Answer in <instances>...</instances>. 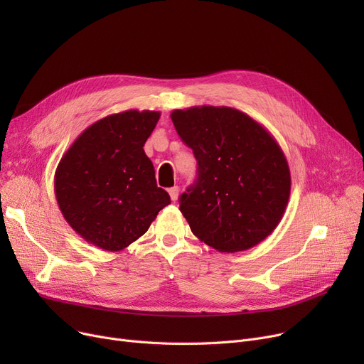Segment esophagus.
<instances>
[{"label": "esophagus", "mask_w": 364, "mask_h": 364, "mask_svg": "<svg viewBox=\"0 0 364 364\" xmlns=\"http://www.w3.org/2000/svg\"><path fill=\"white\" fill-rule=\"evenodd\" d=\"M168 193H169V196H171V200H172V202H176V200L178 199V195H180V188H178L177 186L171 187V188L168 190Z\"/></svg>", "instance_id": "34e87169"}]
</instances>
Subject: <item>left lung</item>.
I'll return each mask as SVG.
<instances>
[{
    "label": "left lung",
    "mask_w": 364,
    "mask_h": 364,
    "mask_svg": "<svg viewBox=\"0 0 364 364\" xmlns=\"http://www.w3.org/2000/svg\"><path fill=\"white\" fill-rule=\"evenodd\" d=\"M171 119L198 161V180L180 196L193 235L228 254L270 236L291 195L289 165L272 134L227 106L176 109Z\"/></svg>",
    "instance_id": "1"
}]
</instances>
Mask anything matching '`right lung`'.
<instances>
[{"mask_svg":"<svg viewBox=\"0 0 364 364\" xmlns=\"http://www.w3.org/2000/svg\"><path fill=\"white\" fill-rule=\"evenodd\" d=\"M159 118L137 109L109 114L81 132L57 165L54 193L65 220L103 251L125 250L171 203L143 149Z\"/></svg>","mask_w":364,"mask_h":364,"instance_id":"add662e5","label":"right lung"}]
</instances>
